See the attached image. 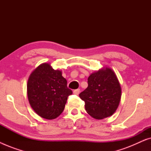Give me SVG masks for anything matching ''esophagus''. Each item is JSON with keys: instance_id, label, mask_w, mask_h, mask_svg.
<instances>
[{"instance_id": "obj_1", "label": "esophagus", "mask_w": 151, "mask_h": 151, "mask_svg": "<svg viewBox=\"0 0 151 151\" xmlns=\"http://www.w3.org/2000/svg\"><path fill=\"white\" fill-rule=\"evenodd\" d=\"M80 88H78V89H76V90L73 91V93L76 94V95H78L80 93Z\"/></svg>"}]
</instances>
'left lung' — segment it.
I'll list each match as a JSON object with an SVG mask.
<instances>
[{
	"instance_id": "obj_1",
	"label": "left lung",
	"mask_w": 151,
	"mask_h": 151,
	"mask_svg": "<svg viewBox=\"0 0 151 151\" xmlns=\"http://www.w3.org/2000/svg\"><path fill=\"white\" fill-rule=\"evenodd\" d=\"M121 93L120 84L115 72L106 67L91 74L88 78V87L79 96L85 102L88 114L101 119L115 112L120 102Z\"/></svg>"
}]
</instances>
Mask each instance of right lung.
Returning a JSON list of instances; mask_svg holds the SVG:
<instances>
[{"mask_svg":"<svg viewBox=\"0 0 151 151\" xmlns=\"http://www.w3.org/2000/svg\"><path fill=\"white\" fill-rule=\"evenodd\" d=\"M72 91L60 70H54L48 63L39 65L31 73L27 82L29 104L39 116L53 119L63 112Z\"/></svg>","mask_w":151,"mask_h":151,"instance_id":"obj_1","label":"right lung"}]
</instances>
